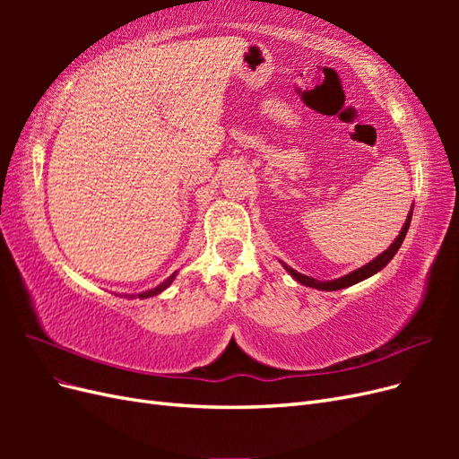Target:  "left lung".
<instances>
[{"label": "left lung", "instance_id": "obj_1", "mask_svg": "<svg viewBox=\"0 0 459 459\" xmlns=\"http://www.w3.org/2000/svg\"><path fill=\"white\" fill-rule=\"evenodd\" d=\"M411 212H413V208L410 211V214H408V218H406V224H404V228H402V231L398 233V238L394 239V243L386 248L385 253H381L377 258H373L371 262H368L366 266H362V268H358V270H354V272H351V273H346V275H342V277H339V280H331V281H319V280H314V277H308V275H304V273H299L297 270H293V268H289L287 264H283V268L295 277V280L299 281V283H302V285H307V287H314V289H319V290H339V289H344V287H351V285H354V283H359V281H364V280H368V277H371L373 273H377V272H381L388 262H391L393 258H394V255L398 253V248H400V245H402V241H404V238H406V233H408V228H410V221H411Z\"/></svg>", "mask_w": 459, "mask_h": 459}]
</instances>
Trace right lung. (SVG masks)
I'll return each instance as SVG.
<instances>
[{"label":"right lung","instance_id":"1","mask_svg":"<svg viewBox=\"0 0 459 459\" xmlns=\"http://www.w3.org/2000/svg\"><path fill=\"white\" fill-rule=\"evenodd\" d=\"M176 273L178 272H174L170 277H169V280H164L160 285H157L155 289H151V290H145V293H140V295H137V297H140V299H149V297H155V295H159V293H162V290L166 289V287H169L174 280H176ZM132 299H134V295H130Z\"/></svg>","mask_w":459,"mask_h":459}]
</instances>
